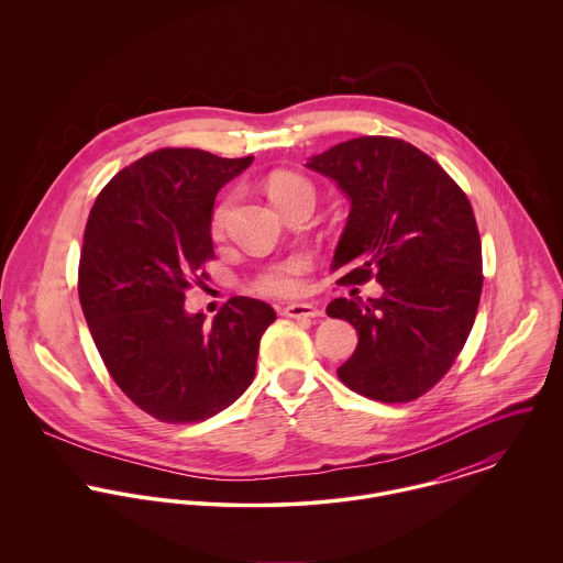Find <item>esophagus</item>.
Wrapping results in <instances>:
<instances>
[{"mask_svg": "<svg viewBox=\"0 0 563 563\" xmlns=\"http://www.w3.org/2000/svg\"><path fill=\"white\" fill-rule=\"evenodd\" d=\"M284 317L288 319H321L322 310L310 303H290L284 308Z\"/></svg>", "mask_w": 563, "mask_h": 563, "instance_id": "34e87169", "label": "esophagus"}]
</instances>
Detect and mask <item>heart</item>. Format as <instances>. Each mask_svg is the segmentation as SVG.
I'll list each match as a JSON object with an SVG mask.
<instances>
[{
	"instance_id": "1",
	"label": "heart",
	"mask_w": 563,
	"mask_h": 563,
	"mask_svg": "<svg viewBox=\"0 0 563 563\" xmlns=\"http://www.w3.org/2000/svg\"><path fill=\"white\" fill-rule=\"evenodd\" d=\"M268 192L271 199L282 206L295 197H312L314 199V188L312 184L297 175V173H273L268 177ZM236 197L228 195L223 197L210 217V232L217 241H223L232 221ZM310 271V260L306 255H290L286 260L273 262L262 266L246 284V288L255 295L264 297H292L299 295L306 286V273Z\"/></svg>"
}]
</instances>
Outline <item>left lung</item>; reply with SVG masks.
<instances>
[{"label": "left lung", "mask_w": 563, "mask_h": 563, "mask_svg": "<svg viewBox=\"0 0 563 563\" xmlns=\"http://www.w3.org/2000/svg\"><path fill=\"white\" fill-rule=\"evenodd\" d=\"M308 166L351 199L331 266L335 284L384 286L379 299L327 306L360 333L338 377L373 401H413L449 373L477 317L483 266L473 206L438 162L393 136L351 139Z\"/></svg>", "instance_id": "1"}]
</instances>
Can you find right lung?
I'll use <instances>...</instances> for the list:
<instances>
[{
	"instance_id": "obj_1",
	"label": "right lung",
	"mask_w": 563,
	"mask_h": 563,
	"mask_svg": "<svg viewBox=\"0 0 563 563\" xmlns=\"http://www.w3.org/2000/svg\"><path fill=\"white\" fill-rule=\"evenodd\" d=\"M251 161L162 147L119 170L90 208L81 312L114 384L161 422H199L236 401L277 317L249 297H232L212 327L184 310L186 290L206 286L214 260V197Z\"/></svg>"
}]
</instances>
